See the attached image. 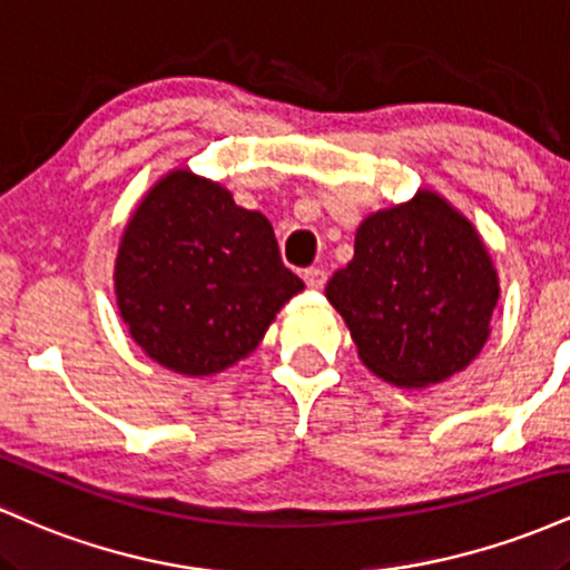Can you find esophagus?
<instances>
[{
	"mask_svg": "<svg viewBox=\"0 0 570 570\" xmlns=\"http://www.w3.org/2000/svg\"><path fill=\"white\" fill-rule=\"evenodd\" d=\"M303 278H305V284L311 286V289H324V284H326V271H324V267H307Z\"/></svg>",
	"mask_w": 570,
	"mask_h": 570,
	"instance_id": "esophagus-1",
	"label": "esophagus"
}]
</instances>
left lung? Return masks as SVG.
<instances>
[{
	"label": "left lung",
	"instance_id": "left-lung-1",
	"mask_svg": "<svg viewBox=\"0 0 570 570\" xmlns=\"http://www.w3.org/2000/svg\"><path fill=\"white\" fill-rule=\"evenodd\" d=\"M499 273L485 240L434 189L370 214L326 284L364 367L399 389L466 370L490 337Z\"/></svg>",
	"mask_w": 570,
	"mask_h": 570
}]
</instances>
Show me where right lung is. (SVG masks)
<instances>
[{"label":"right lung","mask_w":570,"mask_h":570,"mask_svg":"<svg viewBox=\"0 0 570 570\" xmlns=\"http://www.w3.org/2000/svg\"><path fill=\"white\" fill-rule=\"evenodd\" d=\"M305 284L278 254L265 214L219 181L171 168L122 230L115 297L128 335L160 367L208 377L259 345Z\"/></svg>","instance_id":"1"}]
</instances>
